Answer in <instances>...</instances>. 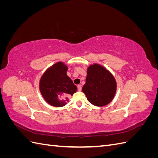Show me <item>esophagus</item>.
Instances as JSON below:
<instances>
[{"label":"esophagus","mask_w":158,"mask_h":158,"mask_svg":"<svg viewBox=\"0 0 158 158\" xmlns=\"http://www.w3.org/2000/svg\"><path fill=\"white\" fill-rule=\"evenodd\" d=\"M78 89L79 92H80V91L82 90V85H78Z\"/></svg>","instance_id":"obj_1"}]
</instances>
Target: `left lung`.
<instances>
[{
  "label": "left lung",
  "mask_w": 158,
  "mask_h": 158,
  "mask_svg": "<svg viewBox=\"0 0 158 158\" xmlns=\"http://www.w3.org/2000/svg\"><path fill=\"white\" fill-rule=\"evenodd\" d=\"M116 91L115 78L107 69L96 63L88 66L82 92L89 103L97 107L106 106L113 99Z\"/></svg>",
  "instance_id": "8db88e82"
}]
</instances>
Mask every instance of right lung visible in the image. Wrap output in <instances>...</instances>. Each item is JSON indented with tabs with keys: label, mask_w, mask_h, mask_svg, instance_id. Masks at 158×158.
Here are the masks:
<instances>
[{
	"label": "right lung",
	"mask_w": 158,
	"mask_h": 158,
	"mask_svg": "<svg viewBox=\"0 0 158 158\" xmlns=\"http://www.w3.org/2000/svg\"><path fill=\"white\" fill-rule=\"evenodd\" d=\"M68 66L63 62H57L47 69L40 80V90L45 102L51 106L63 107L69 98L77 91L70 77L66 74Z\"/></svg>",
	"instance_id": "add662e5"
}]
</instances>
